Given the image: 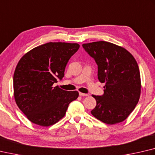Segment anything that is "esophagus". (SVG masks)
Returning a JSON list of instances; mask_svg holds the SVG:
<instances>
[{"instance_id": "1", "label": "esophagus", "mask_w": 155, "mask_h": 155, "mask_svg": "<svg viewBox=\"0 0 155 155\" xmlns=\"http://www.w3.org/2000/svg\"><path fill=\"white\" fill-rule=\"evenodd\" d=\"M79 95H80V96H89L88 94H83V93H81V92L79 93Z\"/></svg>"}]
</instances>
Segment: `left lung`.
<instances>
[{"mask_svg": "<svg viewBox=\"0 0 155 155\" xmlns=\"http://www.w3.org/2000/svg\"><path fill=\"white\" fill-rule=\"evenodd\" d=\"M83 47L97 65V77L105 83L104 94L92 95L96 106L91 113L108 125L125 120L138 102L141 80L134 56L122 47L106 41L83 44Z\"/></svg>", "mask_w": 155, "mask_h": 155, "instance_id": "8db88e82", "label": "left lung"}]
</instances>
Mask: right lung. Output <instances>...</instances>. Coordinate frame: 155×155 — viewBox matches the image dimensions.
Segmentation results:
<instances>
[{
  "label": "right lung",
  "instance_id": "obj_1",
  "mask_svg": "<svg viewBox=\"0 0 155 155\" xmlns=\"http://www.w3.org/2000/svg\"><path fill=\"white\" fill-rule=\"evenodd\" d=\"M78 43H47L26 53L13 75L15 102L35 124L48 127L65 116L78 92L68 91L53 84L61 80L68 60L79 49Z\"/></svg>",
  "mask_w": 155,
  "mask_h": 155
}]
</instances>
